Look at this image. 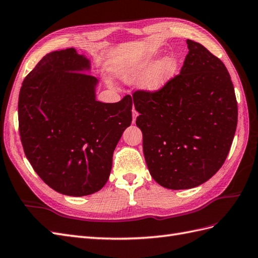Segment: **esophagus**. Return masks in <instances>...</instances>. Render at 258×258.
Returning <instances> with one entry per match:
<instances>
[{
  "label": "esophagus",
  "mask_w": 258,
  "mask_h": 258,
  "mask_svg": "<svg viewBox=\"0 0 258 258\" xmlns=\"http://www.w3.org/2000/svg\"><path fill=\"white\" fill-rule=\"evenodd\" d=\"M137 115H138V113H137V112H136L135 110H133V123H135V121H136V117H137Z\"/></svg>",
  "instance_id": "1"
}]
</instances>
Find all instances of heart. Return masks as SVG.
Segmentation results:
<instances>
[{
  "mask_svg": "<svg viewBox=\"0 0 258 258\" xmlns=\"http://www.w3.org/2000/svg\"><path fill=\"white\" fill-rule=\"evenodd\" d=\"M153 64V60L150 57L143 58V60L135 62L128 66H121L118 70L120 75L124 81L133 82L140 78L145 72L150 68ZM176 70V61L172 56H167L162 58L160 62L151 68L147 74L145 75L142 86L144 89L148 91H157L161 89L173 75Z\"/></svg>",
  "mask_w": 258,
  "mask_h": 258,
  "instance_id": "obj_1",
  "label": "heart"
}]
</instances>
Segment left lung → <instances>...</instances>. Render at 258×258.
<instances>
[{
  "label": "left lung",
  "mask_w": 258,
  "mask_h": 258,
  "mask_svg": "<svg viewBox=\"0 0 258 258\" xmlns=\"http://www.w3.org/2000/svg\"><path fill=\"white\" fill-rule=\"evenodd\" d=\"M179 75L159 90L133 95L149 172L161 186L187 189L208 181L226 160L237 103L226 66L193 40Z\"/></svg>",
  "instance_id": "1"
}]
</instances>
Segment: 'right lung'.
<instances>
[{
	"label": "right lung",
	"mask_w": 258,
	"mask_h": 258,
	"mask_svg": "<svg viewBox=\"0 0 258 258\" xmlns=\"http://www.w3.org/2000/svg\"><path fill=\"white\" fill-rule=\"evenodd\" d=\"M74 48L44 55L24 79L18 99L19 135L40 179L56 192L86 196L100 190L112 156L132 123L131 96L96 100L98 79Z\"/></svg>",
	"instance_id": "right-lung-1"
}]
</instances>
